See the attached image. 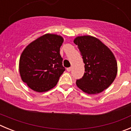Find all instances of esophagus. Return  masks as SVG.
Returning a JSON list of instances; mask_svg holds the SVG:
<instances>
[{
	"mask_svg": "<svg viewBox=\"0 0 131 131\" xmlns=\"http://www.w3.org/2000/svg\"><path fill=\"white\" fill-rule=\"evenodd\" d=\"M67 71H68V72H69V71H71V68H67Z\"/></svg>",
	"mask_w": 131,
	"mask_h": 131,
	"instance_id": "34e87169",
	"label": "esophagus"
}]
</instances>
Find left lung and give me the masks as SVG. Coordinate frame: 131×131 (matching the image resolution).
I'll list each match as a JSON object with an SVG mask.
<instances>
[{
  "label": "left lung",
  "mask_w": 131,
  "mask_h": 131,
  "mask_svg": "<svg viewBox=\"0 0 131 131\" xmlns=\"http://www.w3.org/2000/svg\"><path fill=\"white\" fill-rule=\"evenodd\" d=\"M84 63V73L76 81L77 87L88 94L103 92L110 86L117 73V63L110 48L98 38L78 36L73 40Z\"/></svg>",
  "instance_id": "obj_1"
}]
</instances>
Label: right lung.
<instances>
[{
  "label": "right lung",
  "mask_w": 131,
  "mask_h": 131,
  "mask_svg": "<svg viewBox=\"0 0 131 131\" xmlns=\"http://www.w3.org/2000/svg\"><path fill=\"white\" fill-rule=\"evenodd\" d=\"M62 36L46 33L29 44L19 58L21 80L37 92H47L57 84L65 68L62 66L60 47Z\"/></svg>",
  "instance_id": "1"
}]
</instances>
